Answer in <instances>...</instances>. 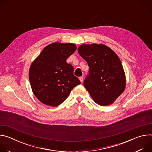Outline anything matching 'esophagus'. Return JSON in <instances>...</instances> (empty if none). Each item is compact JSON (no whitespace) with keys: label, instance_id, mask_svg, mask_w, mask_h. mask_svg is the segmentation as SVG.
<instances>
[{"label":"esophagus","instance_id":"1","mask_svg":"<svg viewBox=\"0 0 152 152\" xmlns=\"http://www.w3.org/2000/svg\"><path fill=\"white\" fill-rule=\"evenodd\" d=\"M79 80H80V82H81V83H82V82H83V77L82 76L79 77Z\"/></svg>","mask_w":152,"mask_h":152}]
</instances>
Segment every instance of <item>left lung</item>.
Instances as JSON below:
<instances>
[{"label": "left lung", "mask_w": 152, "mask_h": 152, "mask_svg": "<svg viewBox=\"0 0 152 152\" xmlns=\"http://www.w3.org/2000/svg\"><path fill=\"white\" fill-rule=\"evenodd\" d=\"M77 50L89 66L88 75L83 82L85 88L97 104H112L126 86L125 74L120 58L104 45H82Z\"/></svg>", "instance_id": "8db88e82"}]
</instances>
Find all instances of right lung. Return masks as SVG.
Wrapping results in <instances>:
<instances>
[{
	"label": "right lung",
	"mask_w": 152,
	"mask_h": 152,
	"mask_svg": "<svg viewBox=\"0 0 152 152\" xmlns=\"http://www.w3.org/2000/svg\"><path fill=\"white\" fill-rule=\"evenodd\" d=\"M73 43L54 42L45 47L31 64L29 78L34 95L42 103L57 106L79 85L67 59L76 50Z\"/></svg>",
	"instance_id": "1"
}]
</instances>
